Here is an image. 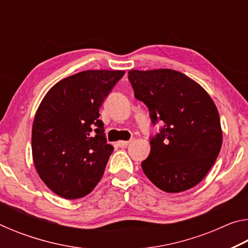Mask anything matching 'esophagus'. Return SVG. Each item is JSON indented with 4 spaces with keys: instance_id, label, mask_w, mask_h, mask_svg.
Returning a JSON list of instances; mask_svg holds the SVG:
<instances>
[{
    "instance_id": "esophagus-1",
    "label": "esophagus",
    "mask_w": 248,
    "mask_h": 248,
    "mask_svg": "<svg viewBox=\"0 0 248 248\" xmlns=\"http://www.w3.org/2000/svg\"><path fill=\"white\" fill-rule=\"evenodd\" d=\"M130 143H131V141H118V144L120 148H124V146H128Z\"/></svg>"
}]
</instances>
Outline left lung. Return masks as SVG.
<instances>
[{
	"mask_svg": "<svg viewBox=\"0 0 248 248\" xmlns=\"http://www.w3.org/2000/svg\"><path fill=\"white\" fill-rule=\"evenodd\" d=\"M137 99L163 128L150 141L141 163L151 182L163 191L182 192L198 185L215 164L222 146L220 116L202 86L170 69L130 70Z\"/></svg>",
	"mask_w": 248,
	"mask_h": 248,
	"instance_id": "1",
	"label": "left lung"
}]
</instances>
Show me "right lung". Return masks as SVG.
<instances>
[{"label": "right lung", "mask_w": 248, "mask_h": 248, "mask_svg": "<svg viewBox=\"0 0 248 248\" xmlns=\"http://www.w3.org/2000/svg\"><path fill=\"white\" fill-rule=\"evenodd\" d=\"M120 70H89L65 78L48 91L31 131L35 169L50 190L78 199L94 189L114 151L107 144L99 107Z\"/></svg>", "instance_id": "1"}]
</instances>
